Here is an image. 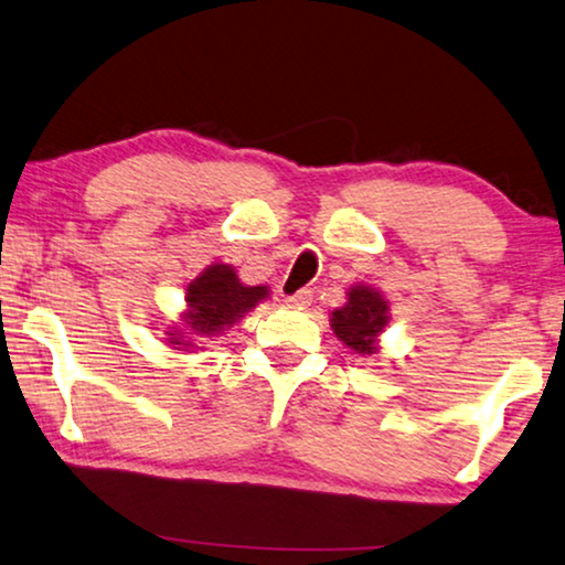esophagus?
Listing matches in <instances>:
<instances>
[{"instance_id": "34e87169", "label": "esophagus", "mask_w": 565, "mask_h": 565, "mask_svg": "<svg viewBox=\"0 0 565 565\" xmlns=\"http://www.w3.org/2000/svg\"><path fill=\"white\" fill-rule=\"evenodd\" d=\"M310 300H312V292L310 290H298L295 295H290V298H285V306L302 310V308L310 306Z\"/></svg>"}]
</instances>
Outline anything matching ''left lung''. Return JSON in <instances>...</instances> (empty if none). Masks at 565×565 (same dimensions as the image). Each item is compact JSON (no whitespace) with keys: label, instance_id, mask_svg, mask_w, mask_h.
<instances>
[{"label":"left lung","instance_id":"1","mask_svg":"<svg viewBox=\"0 0 565 565\" xmlns=\"http://www.w3.org/2000/svg\"><path fill=\"white\" fill-rule=\"evenodd\" d=\"M388 323V302L371 285H353L349 302L331 312V328L338 341L351 351L371 355L379 351V335Z\"/></svg>","mask_w":565,"mask_h":565}]
</instances>
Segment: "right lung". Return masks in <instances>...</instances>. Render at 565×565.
Wrapping results in <instances>:
<instances>
[{"label": "right lung", "instance_id": "add662e5", "mask_svg": "<svg viewBox=\"0 0 565 565\" xmlns=\"http://www.w3.org/2000/svg\"><path fill=\"white\" fill-rule=\"evenodd\" d=\"M267 295H270L267 285H255V288L253 285H242L232 265H210L186 288V310L181 320H184V330L190 335L184 337L183 331L167 333L169 345H173L177 351L199 349V345L192 343V335H220L237 323L245 312L253 310L259 300H265Z\"/></svg>", "mask_w": 565, "mask_h": 565}]
</instances>
